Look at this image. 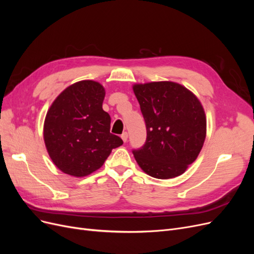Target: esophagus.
<instances>
[{"mask_svg":"<svg viewBox=\"0 0 254 254\" xmlns=\"http://www.w3.org/2000/svg\"><path fill=\"white\" fill-rule=\"evenodd\" d=\"M121 137H122V140L126 143L127 140H128V133H127V132H123V134L121 135Z\"/></svg>","mask_w":254,"mask_h":254,"instance_id":"esophagus-1","label":"esophagus"}]
</instances>
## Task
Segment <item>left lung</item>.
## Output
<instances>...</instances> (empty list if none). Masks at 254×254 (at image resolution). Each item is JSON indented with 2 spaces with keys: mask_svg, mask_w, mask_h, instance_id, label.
<instances>
[{
  "mask_svg": "<svg viewBox=\"0 0 254 254\" xmlns=\"http://www.w3.org/2000/svg\"><path fill=\"white\" fill-rule=\"evenodd\" d=\"M133 92L147 137L133 150L143 172L157 179L182 175L197 159L206 135V118L193 92L174 81L135 83Z\"/></svg>",
  "mask_w": 254,
  "mask_h": 254,
  "instance_id": "obj_1",
  "label": "left lung"
}]
</instances>
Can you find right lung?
<instances>
[{"label": "right lung", "mask_w": 254, "mask_h": 254, "mask_svg": "<svg viewBox=\"0 0 254 254\" xmlns=\"http://www.w3.org/2000/svg\"><path fill=\"white\" fill-rule=\"evenodd\" d=\"M105 88L81 80L56 97L44 120L43 137L53 163L70 176L84 177L102 167L123 144L110 133V115L103 110Z\"/></svg>", "instance_id": "right-lung-1"}]
</instances>
